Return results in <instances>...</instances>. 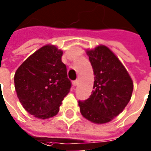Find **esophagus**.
Returning <instances> with one entry per match:
<instances>
[{
	"label": "esophagus",
	"mask_w": 151,
	"mask_h": 151,
	"mask_svg": "<svg viewBox=\"0 0 151 151\" xmlns=\"http://www.w3.org/2000/svg\"><path fill=\"white\" fill-rule=\"evenodd\" d=\"M78 84V80H74V81H73V87H75L76 85Z\"/></svg>",
	"instance_id": "34e87169"
}]
</instances>
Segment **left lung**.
<instances>
[{"mask_svg": "<svg viewBox=\"0 0 151 151\" xmlns=\"http://www.w3.org/2000/svg\"><path fill=\"white\" fill-rule=\"evenodd\" d=\"M94 82L90 97L78 101L82 115L95 124H105L118 116L132 96L134 84L127 70L111 50L100 45L88 50Z\"/></svg>", "mask_w": 151, "mask_h": 151, "instance_id": "obj_1", "label": "left lung"}]
</instances>
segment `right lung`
<instances>
[{"label": "right lung", "mask_w": 151, "mask_h": 151, "mask_svg": "<svg viewBox=\"0 0 151 151\" xmlns=\"http://www.w3.org/2000/svg\"><path fill=\"white\" fill-rule=\"evenodd\" d=\"M62 56L63 51L57 47L43 46L24 61L14 76L22 105L38 119L55 116L70 90L72 84Z\"/></svg>", "instance_id": "obj_1"}]
</instances>
